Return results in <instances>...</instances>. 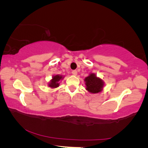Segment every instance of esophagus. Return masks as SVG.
Masks as SVG:
<instances>
[{"label":"esophagus","mask_w":148,"mask_h":148,"mask_svg":"<svg viewBox=\"0 0 148 148\" xmlns=\"http://www.w3.org/2000/svg\"><path fill=\"white\" fill-rule=\"evenodd\" d=\"M72 74H73V75H74V76H76L77 74V71H76V70H75V71H73L72 72Z\"/></svg>","instance_id":"obj_1"}]
</instances>
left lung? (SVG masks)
I'll return each mask as SVG.
<instances>
[{"mask_svg": "<svg viewBox=\"0 0 148 148\" xmlns=\"http://www.w3.org/2000/svg\"><path fill=\"white\" fill-rule=\"evenodd\" d=\"M86 90L91 93H99L101 92L104 86L103 80L98 77L94 73H91L84 79Z\"/></svg>", "mask_w": 148, "mask_h": 148, "instance_id": "8db88e82", "label": "left lung"}]
</instances>
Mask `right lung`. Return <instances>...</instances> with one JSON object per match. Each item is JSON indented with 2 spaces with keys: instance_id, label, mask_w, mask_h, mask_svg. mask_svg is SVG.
Segmentation results:
<instances>
[{
  "instance_id": "add662e5",
  "label": "right lung",
  "mask_w": 148,
  "mask_h": 148,
  "mask_svg": "<svg viewBox=\"0 0 148 148\" xmlns=\"http://www.w3.org/2000/svg\"><path fill=\"white\" fill-rule=\"evenodd\" d=\"M64 78V77L61 75H55L52 77V79L50 80L48 84V86L51 88H56V87L59 86V81L62 80Z\"/></svg>"
}]
</instances>
